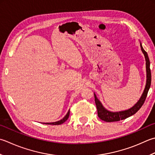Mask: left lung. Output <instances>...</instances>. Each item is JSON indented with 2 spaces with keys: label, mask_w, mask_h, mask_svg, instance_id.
Here are the masks:
<instances>
[{
  "label": "left lung",
  "mask_w": 155,
  "mask_h": 155,
  "mask_svg": "<svg viewBox=\"0 0 155 155\" xmlns=\"http://www.w3.org/2000/svg\"><path fill=\"white\" fill-rule=\"evenodd\" d=\"M141 50L143 53L145 60H146V71H147V82H146V86H145L144 90L143 93H142V95L140 97V99L138 100L137 103L132 107L131 108L128 109V110H124V111H111L107 110V109L104 107L102 105L101 102L99 101V99L96 96L95 93H94V96H95V101L97 107V114L101 120H104L105 122H117V121L122 120L126 119V118L130 116H132V115L135 114L140 107L144 104L145 99L147 98L148 91L150 87L151 84V72L150 69V60L148 58V54L146 51L144 50L142 48V43L140 42Z\"/></svg>",
  "instance_id": "left-lung-1"
}]
</instances>
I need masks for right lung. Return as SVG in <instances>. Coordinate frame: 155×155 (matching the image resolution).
Returning <instances> with one entry per match:
<instances>
[{"label": "right lung", "mask_w": 155, "mask_h": 155, "mask_svg": "<svg viewBox=\"0 0 155 155\" xmlns=\"http://www.w3.org/2000/svg\"><path fill=\"white\" fill-rule=\"evenodd\" d=\"M69 115H70V110H68V113L66 114V116L64 117L62 119H61L59 121H57V122H50V123H42V124H50V125H60V124H63L64 122H65L66 120H68V118L69 117Z\"/></svg>", "instance_id": "obj_1"}]
</instances>
